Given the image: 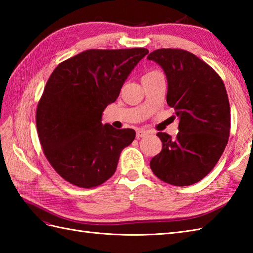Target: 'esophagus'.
Returning <instances> with one entry per match:
<instances>
[{
  "label": "esophagus",
  "mask_w": 253,
  "mask_h": 253,
  "mask_svg": "<svg viewBox=\"0 0 253 253\" xmlns=\"http://www.w3.org/2000/svg\"><path fill=\"white\" fill-rule=\"evenodd\" d=\"M148 133H149V131L146 130V129H138V130H137V133H136V137H137L138 139H140V138H142V137H144V136H147Z\"/></svg>",
  "instance_id": "34e87169"
}]
</instances>
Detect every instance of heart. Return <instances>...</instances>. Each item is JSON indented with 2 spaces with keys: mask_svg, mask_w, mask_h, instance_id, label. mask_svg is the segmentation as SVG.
<instances>
[{
  "mask_svg": "<svg viewBox=\"0 0 253 253\" xmlns=\"http://www.w3.org/2000/svg\"><path fill=\"white\" fill-rule=\"evenodd\" d=\"M152 73H155V72H150V73H147L146 75H149V74H152Z\"/></svg>",
  "mask_w": 253,
  "mask_h": 253,
  "instance_id": "heart-1",
  "label": "heart"
}]
</instances>
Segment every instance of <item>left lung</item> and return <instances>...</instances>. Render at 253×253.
I'll use <instances>...</instances> for the list:
<instances>
[{
    "label": "left lung",
    "instance_id": "8db88e82",
    "mask_svg": "<svg viewBox=\"0 0 253 253\" xmlns=\"http://www.w3.org/2000/svg\"><path fill=\"white\" fill-rule=\"evenodd\" d=\"M168 79L166 102L179 118L178 133L158 132L162 151L151 160L154 175L168 184L189 186L213 169L226 147L229 101L223 80L200 58L179 49H159L148 55Z\"/></svg>",
    "mask_w": 253,
    "mask_h": 253
}]
</instances>
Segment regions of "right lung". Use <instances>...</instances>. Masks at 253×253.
<instances>
[{
	"instance_id": "obj_1",
	"label": "right lung",
	"mask_w": 253,
	"mask_h": 253,
	"mask_svg": "<svg viewBox=\"0 0 253 253\" xmlns=\"http://www.w3.org/2000/svg\"><path fill=\"white\" fill-rule=\"evenodd\" d=\"M148 53L143 47L87 50L51 74L38 103L37 130L47 161L68 182L92 188L115 173L136 132L103 125L102 114Z\"/></svg>"
}]
</instances>
